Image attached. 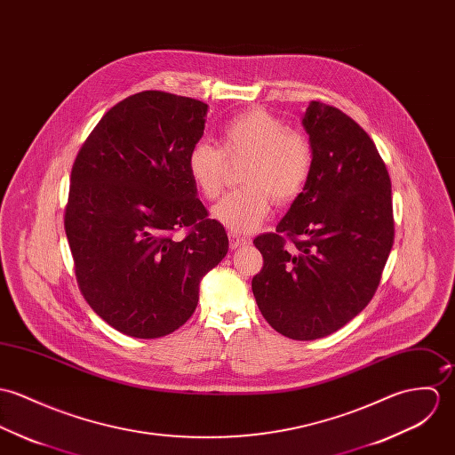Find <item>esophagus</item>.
I'll return each instance as SVG.
<instances>
[{
  "mask_svg": "<svg viewBox=\"0 0 455 455\" xmlns=\"http://www.w3.org/2000/svg\"><path fill=\"white\" fill-rule=\"evenodd\" d=\"M228 237H230V248H232V250H237V248H243V246H248V244H250L248 239L239 237L237 234H230Z\"/></svg>",
  "mask_w": 455,
  "mask_h": 455,
  "instance_id": "1",
  "label": "esophagus"
}]
</instances>
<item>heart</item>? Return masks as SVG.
I'll return each instance as SVG.
<instances>
[{"label": "heart", "mask_w": 455, "mask_h": 455, "mask_svg": "<svg viewBox=\"0 0 455 455\" xmlns=\"http://www.w3.org/2000/svg\"><path fill=\"white\" fill-rule=\"evenodd\" d=\"M225 156H248L241 172L246 187L227 194L211 211L212 218L234 234L256 230L272 209V197L275 203H293L302 194L312 167L308 141L265 109H250L227 120L220 132V148L207 141L190 148L187 171L204 199L220 196Z\"/></svg>", "instance_id": "1"}]
</instances>
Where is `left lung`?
<instances>
[{"mask_svg": "<svg viewBox=\"0 0 455 455\" xmlns=\"http://www.w3.org/2000/svg\"><path fill=\"white\" fill-rule=\"evenodd\" d=\"M302 125L312 148L310 176L275 234L252 241L263 268L251 288L275 331L315 340L346 326L371 300L395 221L386 164L353 118L312 101Z\"/></svg>", "mask_w": 455, "mask_h": 455, "instance_id": "obj_1", "label": "left lung"}]
</instances>
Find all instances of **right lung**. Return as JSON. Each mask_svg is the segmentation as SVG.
Segmentation results:
<instances>
[{
    "label": "right lung",
    "instance_id": "obj_1",
    "mask_svg": "<svg viewBox=\"0 0 455 455\" xmlns=\"http://www.w3.org/2000/svg\"><path fill=\"white\" fill-rule=\"evenodd\" d=\"M207 104L145 91L113 106L71 171L64 228L82 295L109 326L158 339L183 326L228 251L187 171ZM187 226L183 240L172 234Z\"/></svg>",
    "mask_w": 455,
    "mask_h": 455
}]
</instances>
